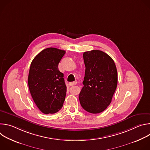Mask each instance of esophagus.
Segmentation results:
<instances>
[{
  "label": "esophagus",
  "instance_id": "34e87169",
  "mask_svg": "<svg viewBox=\"0 0 150 150\" xmlns=\"http://www.w3.org/2000/svg\"><path fill=\"white\" fill-rule=\"evenodd\" d=\"M76 83H77V81H74V82L69 83V86H72V85H76Z\"/></svg>",
  "mask_w": 150,
  "mask_h": 150
}]
</instances>
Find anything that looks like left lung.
<instances>
[{
	"label": "left lung",
	"mask_w": 150,
	"mask_h": 150,
	"mask_svg": "<svg viewBox=\"0 0 150 150\" xmlns=\"http://www.w3.org/2000/svg\"><path fill=\"white\" fill-rule=\"evenodd\" d=\"M85 77L79 96L80 104L87 112L96 114L109 105L117 84V72L112 58L97 50L84 52Z\"/></svg>",
	"instance_id": "left-lung-1"
}]
</instances>
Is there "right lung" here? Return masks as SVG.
<instances>
[{
	"label": "right lung",
	"mask_w": 150,
	"mask_h": 150,
	"mask_svg": "<svg viewBox=\"0 0 150 150\" xmlns=\"http://www.w3.org/2000/svg\"><path fill=\"white\" fill-rule=\"evenodd\" d=\"M65 51L49 47L42 50L33 60L28 78L29 90L39 110L53 114L62 108L67 94L63 74L58 65Z\"/></svg>",
	"instance_id": "add662e5"
}]
</instances>
